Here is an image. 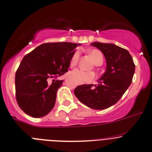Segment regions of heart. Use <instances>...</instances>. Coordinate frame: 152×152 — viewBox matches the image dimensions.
<instances>
[{
    "instance_id": "obj_1",
    "label": "heart",
    "mask_w": 152,
    "mask_h": 152,
    "mask_svg": "<svg viewBox=\"0 0 152 152\" xmlns=\"http://www.w3.org/2000/svg\"><path fill=\"white\" fill-rule=\"evenodd\" d=\"M89 53L91 57L94 59V63L97 66H100L103 64V61H104V57H103V54L102 52L99 50L97 49H93L89 50ZM80 55V50H77L74 53H73L71 59H70V66L72 67L76 66L79 60ZM70 76L75 79V80L79 83H90L94 79L95 77V75L93 72H84L80 69H75L72 71L70 72L69 73Z\"/></svg>"
}]
</instances>
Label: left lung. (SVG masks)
I'll return each instance as SVG.
<instances>
[{"label":"left lung","mask_w":152,"mask_h":152,"mask_svg":"<svg viewBox=\"0 0 152 152\" xmlns=\"http://www.w3.org/2000/svg\"><path fill=\"white\" fill-rule=\"evenodd\" d=\"M91 45L99 48L104 55L107 69L97 86H78L74 93L85 105L101 110L109 108L121 99L131 84L135 64L128 50L115 44L94 42Z\"/></svg>","instance_id":"8db88e82"}]
</instances>
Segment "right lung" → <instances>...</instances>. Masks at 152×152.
Segmentation results:
<instances>
[{"label":"right lung","instance_id":"obj_1","mask_svg":"<svg viewBox=\"0 0 152 152\" xmlns=\"http://www.w3.org/2000/svg\"><path fill=\"white\" fill-rule=\"evenodd\" d=\"M78 45L68 42L43 43L24 57L16 72L15 88L17 104L24 113L42 117L52 110L63 80H49L68 72Z\"/></svg>","mask_w":152,"mask_h":152}]
</instances>
